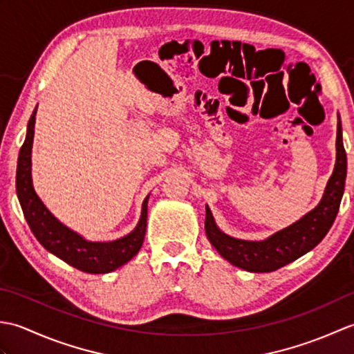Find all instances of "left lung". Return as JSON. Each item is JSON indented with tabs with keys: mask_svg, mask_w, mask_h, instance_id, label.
<instances>
[{
	"mask_svg": "<svg viewBox=\"0 0 354 354\" xmlns=\"http://www.w3.org/2000/svg\"><path fill=\"white\" fill-rule=\"evenodd\" d=\"M345 176H347V153L342 145L341 120H337L335 170L317 208L307 213L301 221L283 231H278L277 234L263 242H246V240L232 239L221 232L216 227L212 212L207 207V237L217 252L231 265L250 270V272H272L309 252L326 237L339 212Z\"/></svg>",
	"mask_w": 354,
	"mask_h": 354,
	"instance_id": "obj_1",
	"label": "left lung"
}]
</instances>
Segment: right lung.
I'll return each instance as SVG.
<instances>
[{
	"instance_id": "obj_1",
	"label": "right lung",
	"mask_w": 354,
	"mask_h": 354,
	"mask_svg": "<svg viewBox=\"0 0 354 354\" xmlns=\"http://www.w3.org/2000/svg\"><path fill=\"white\" fill-rule=\"evenodd\" d=\"M36 109L28 120L24 145L21 146L17 167V194L30 230L45 250L68 265L88 274H106L129 261L140 251L146 234L147 199L142 202L141 219L131 234L114 242H86L53 216L32 185V145Z\"/></svg>"
}]
</instances>
